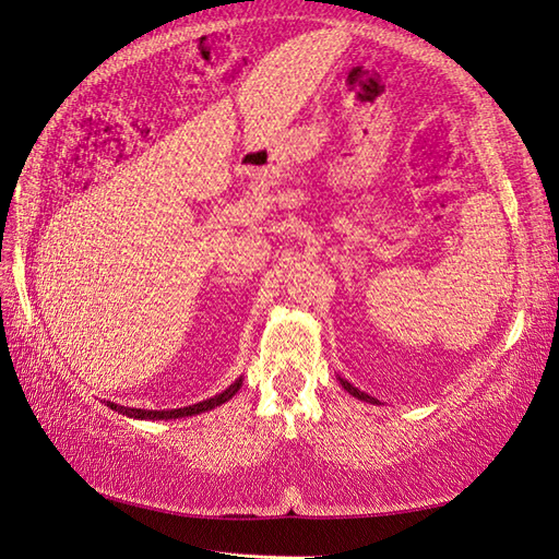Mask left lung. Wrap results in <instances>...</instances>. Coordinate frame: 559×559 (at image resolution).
<instances>
[{
	"instance_id": "8db88e82",
	"label": "left lung",
	"mask_w": 559,
	"mask_h": 559,
	"mask_svg": "<svg viewBox=\"0 0 559 559\" xmlns=\"http://www.w3.org/2000/svg\"><path fill=\"white\" fill-rule=\"evenodd\" d=\"M338 382H341V386H343V389H346V391H348V394H353L355 399H360V401H365V403H379V401H377V399H372L370 394H365V391H360V389H355V386H353L350 382H346V379H341V377H338Z\"/></svg>"
}]
</instances>
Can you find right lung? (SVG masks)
Returning <instances> with one entry per match:
<instances>
[{"instance_id":"right-lung-1","label":"right lung","mask_w":559,"mask_h":559,"mask_svg":"<svg viewBox=\"0 0 559 559\" xmlns=\"http://www.w3.org/2000/svg\"><path fill=\"white\" fill-rule=\"evenodd\" d=\"M242 386V377L235 379V382L223 391V394L211 396L206 401H199L194 406H187V408H173V411H146V408H127V406H117V403H108V406L117 413L127 415V418H136V420H173V418H187V415H199V413H206L211 408L221 406V403L230 401L237 391Z\"/></svg>"}]
</instances>
